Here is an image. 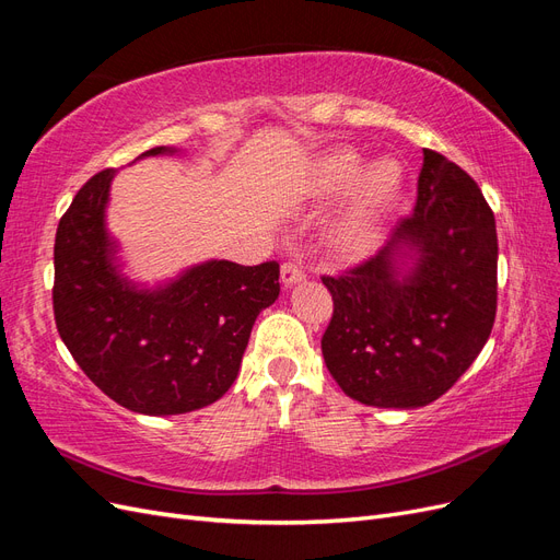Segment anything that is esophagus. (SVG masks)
I'll return each mask as SVG.
<instances>
[{
    "instance_id": "esophagus-1",
    "label": "esophagus",
    "mask_w": 560,
    "mask_h": 560,
    "mask_svg": "<svg viewBox=\"0 0 560 560\" xmlns=\"http://www.w3.org/2000/svg\"><path fill=\"white\" fill-rule=\"evenodd\" d=\"M280 280L284 287H294L306 280V273H303V268L296 261H284L280 268Z\"/></svg>"
}]
</instances>
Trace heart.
<instances>
[{
  "mask_svg": "<svg viewBox=\"0 0 560 560\" xmlns=\"http://www.w3.org/2000/svg\"><path fill=\"white\" fill-rule=\"evenodd\" d=\"M343 206L327 229V247L336 259L362 261L383 238L387 219L395 214L406 191L401 161L383 156L366 165L358 149L338 144L319 154L308 173V194L331 198L343 194Z\"/></svg>",
  "mask_w": 560,
  "mask_h": 560,
  "instance_id": "1",
  "label": "heart"
}]
</instances>
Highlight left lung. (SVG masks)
I'll return each instance as SVG.
<instances>
[{"instance_id":"8db88e82","label":"left lung","mask_w":560,"mask_h":560,"mask_svg":"<svg viewBox=\"0 0 560 560\" xmlns=\"http://www.w3.org/2000/svg\"><path fill=\"white\" fill-rule=\"evenodd\" d=\"M334 317L322 354L338 387L378 409H420L477 360L495 322V217L463 167L422 151L418 200L374 259L322 278Z\"/></svg>"}]
</instances>
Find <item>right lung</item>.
<instances>
[{"label": "right lung", "instance_id": "right-lung-1", "mask_svg": "<svg viewBox=\"0 0 560 560\" xmlns=\"http://www.w3.org/2000/svg\"><path fill=\"white\" fill-rule=\"evenodd\" d=\"M151 147L147 156H175ZM114 167L81 186L56 233L54 313L62 343L107 397L144 416L202 409L238 378L280 266L208 259L161 282L132 280L107 226Z\"/></svg>", "mask_w": 560, "mask_h": 560}]
</instances>
